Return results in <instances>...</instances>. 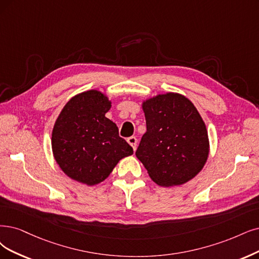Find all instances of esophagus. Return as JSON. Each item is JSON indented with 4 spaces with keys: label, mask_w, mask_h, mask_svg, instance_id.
Returning <instances> with one entry per match:
<instances>
[{
    "label": "esophagus",
    "mask_w": 259,
    "mask_h": 259,
    "mask_svg": "<svg viewBox=\"0 0 259 259\" xmlns=\"http://www.w3.org/2000/svg\"><path fill=\"white\" fill-rule=\"evenodd\" d=\"M127 142L129 143V145L133 148V150L136 151V149H137V143H138L137 138L136 137H130V138L127 139Z\"/></svg>",
    "instance_id": "34e87169"
}]
</instances>
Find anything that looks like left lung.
I'll return each mask as SVG.
<instances>
[{
    "mask_svg": "<svg viewBox=\"0 0 259 259\" xmlns=\"http://www.w3.org/2000/svg\"><path fill=\"white\" fill-rule=\"evenodd\" d=\"M147 131L136 155L151 180L161 187L185 185L208 160L205 121L186 96L168 92L142 102Z\"/></svg>",
    "mask_w": 259,
    "mask_h": 259,
    "instance_id": "1",
    "label": "left lung"
}]
</instances>
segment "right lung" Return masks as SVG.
<instances>
[{
  "label": "right lung",
  "instance_id": "1",
  "mask_svg": "<svg viewBox=\"0 0 259 259\" xmlns=\"http://www.w3.org/2000/svg\"><path fill=\"white\" fill-rule=\"evenodd\" d=\"M112 101L98 90L70 98L52 129L54 160L64 174L89 187L107 179L118 162L133 154L118 136V128L105 117Z\"/></svg>",
  "mask_w": 259,
  "mask_h": 259
}]
</instances>
